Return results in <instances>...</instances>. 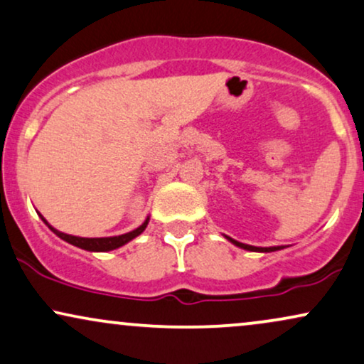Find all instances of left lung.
<instances>
[{"label": "left lung", "mask_w": 364, "mask_h": 364, "mask_svg": "<svg viewBox=\"0 0 364 364\" xmlns=\"http://www.w3.org/2000/svg\"><path fill=\"white\" fill-rule=\"evenodd\" d=\"M223 237L227 238L228 242H232L235 247H240V248H243V250H248V252H264V254H267V252H277V250H282V248H285L284 245H277V247H254V245H247V243L233 240V238L228 237V235H223Z\"/></svg>", "instance_id": "8db88e82"}]
</instances>
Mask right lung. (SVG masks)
<instances>
[{
	"mask_svg": "<svg viewBox=\"0 0 364 364\" xmlns=\"http://www.w3.org/2000/svg\"><path fill=\"white\" fill-rule=\"evenodd\" d=\"M41 220H43V222L48 225V228L52 230L55 235L62 238V240H65L68 243H72V245H75V247H79V248H84V250H89V252H110V250H116V248L126 245L127 242H131L132 238L139 237L141 233L146 230V227H148V223H149V216H148V218L144 220V223L139 225V227H137L136 230H132V232L124 233V235L102 237V238H85V237H73V235H68V233L58 232V230H55L52 225H50L47 220L43 218V216H41Z\"/></svg>",
	"mask_w": 364,
	"mask_h": 364,
	"instance_id": "1",
	"label": "right lung"
}]
</instances>
